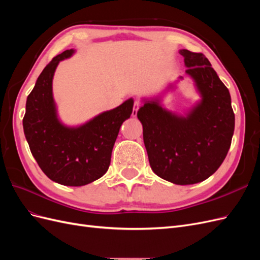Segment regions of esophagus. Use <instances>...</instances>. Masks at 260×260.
<instances>
[{"mask_svg":"<svg viewBox=\"0 0 260 260\" xmlns=\"http://www.w3.org/2000/svg\"><path fill=\"white\" fill-rule=\"evenodd\" d=\"M140 106H141V104L139 103V102H136V103H135V105H133V111H132V117H136V116H137V114H138V111H139V108H140Z\"/></svg>","mask_w":260,"mask_h":260,"instance_id":"obj_1","label":"esophagus"}]
</instances>
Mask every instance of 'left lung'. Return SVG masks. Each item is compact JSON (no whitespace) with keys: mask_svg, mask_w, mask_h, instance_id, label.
<instances>
[{"mask_svg":"<svg viewBox=\"0 0 260 260\" xmlns=\"http://www.w3.org/2000/svg\"><path fill=\"white\" fill-rule=\"evenodd\" d=\"M179 53L202 100L185 116L165 109L159 100L144 101L138 118L152 170L171 183L186 185L206 180L224 160L234 132V113L229 90L205 55Z\"/></svg>","mask_w":260,"mask_h":260,"instance_id":"8db88e82","label":"left lung"}]
</instances>
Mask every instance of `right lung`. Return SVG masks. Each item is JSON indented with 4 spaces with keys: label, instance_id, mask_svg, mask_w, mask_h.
I'll return each mask as SVG.
<instances>
[{
    "label": "right lung",
    "instance_id": "1",
    "mask_svg": "<svg viewBox=\"0 0 260 260\" xmlns=\"http://www.w3.org/2000/svg\"><path fill=\"white\" fill-rule=\"evenodd\" d=\"M74 53L62 52L43 69L27 98L22 125L31 154L44 174L59 184L81 186L106 174L119 129L132 114L133 100L79 127L62 124L53 99V76L58 62Z\"/></svg>",
    "mask_w": 260,
    "mask_h": 260
}]
</instances>
